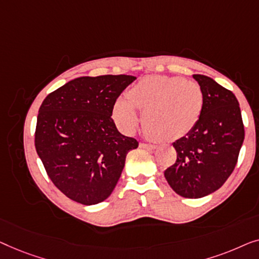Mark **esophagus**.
I'll return each instance as SVG.
<instances>
[{
    "label": "esophagus",
    "instance_id": "1",
    "mask_svg": "<svg viewBox=\"0 0 259 259\" xmlns=\"http://www.w3.org/2000/svg\"><path fill=\"white\" fill-rule=\"evenodd\" d=\"M140 148L141 149H147V150H155L156 148V145H154V144H147V143H141L140 144Z\"/></svg>",
    "mask_w": 259,
    "mask_h": 259
}]
</instances>
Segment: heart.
Instances as JSON below:
<instances>
[{"label": "heart", "mask_w": 259, "mask_h": 259, "mask_svg": "<svg viewBox=\"0 0 259 259\" xmlns=\"http://www.w3.org/2000/svg\"><path fill=\"white\" fill-rule=\"evenodd\" d=\"M129 96H121L115 102L114 118L119 128L125 133L136 130L141 109L145 128L164 141L190 133L201 117L204 104L198 83L181 76H145L130 89Z\"/></svg>", "instance_id": "obj_1"}]
</instances>
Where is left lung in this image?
<instances>
[{
	"mask_svg": "<svg viewBox=\"0 0 259 259\" xmlns=\"http://www.w3.org/2000/svg\"><path fill=\"white\" fill-rule=\"evenodd\" d=\"M204 97L202 115L190 133L172 143L177 159L164 171L172 190L202 198L225 183L234 171L244 141L237 98L205 75H192Z\"/></svg>",
	"mask_w": 259,
	"mask_h": 259,
	"instance_id": "left-lung-1",
	"label": "left lung"
}]
</instances>
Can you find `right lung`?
<instances>
[{
    "label": "right lung",
    "instance_id": "add662e5",
    "mask_svg": "<svg viewBox=\"0 0 259 259\" xmlns=\"http://www.w3.org/2000/svg\"><path fill=\"white\" fill-rule=\"evenodd\" d=\"M135 79L131 75L83 76L43 101L36 151L53 183L72 201L83 205L105 201L121 177L126 154L138 147L111 118L116 100Z\"/></svg>",
    "mask_w": 259,
    "mask_h": 259
}]
</instances>
